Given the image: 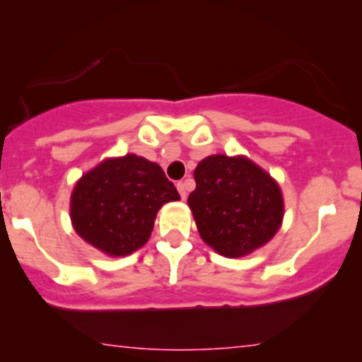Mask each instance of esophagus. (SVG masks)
Instances as JSON below:
<instances>
[{
    "label": "esophagus",
    "instance_id": "esophagus-1",
    "mask_svg": "<svg viewBox=\"0 0 362 362\" xmlns=\"http://www.w3.org/2000/svg\"><path fill=\"white\" fill-rule=\"evenodd\" d=\"M177 189H178V192H180V197L182 199H187V185H185V182H178Z\"/></svg>",
    "mask_w": 362,
    "mask_h": 362
}]
</instances>
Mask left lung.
Here are the masks:
<instances>
[{
    "label": "left lung",
    "mask_w": 362,
    "mask_h": 362,
    "mask_svg": "<svg viewBox=\"0 0 362 362\" xmlns=\"http://www.w3.org/2000/svg\"><path fill=\"white\" fill-rule=\"evenodd\" d=\"M190 192L201 238L219 255L243 257L265 245L281 228L284 201L279 185L245 156H207L194 170Z\"/></svg>",
    "instance_id": "1"
}]
</instances>
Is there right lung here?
I'll return each instance as SVG.
<instances>
[{
	"label": "right lung",
	"instance_id": "obj_1",
	"mask_svg": "<svg viewBox=\"0 0 362 362\" xmlns=\"http://www.w3.org/2000/svg\"><path fill=\"white\" fill-rule=\"evenodd\" d=\"M178 199L160 165L126 155L102 161L76 182L69 214L86 243L124 257L148 242L160 207Z\"/></svg>",
	"mask_w": 362,
	"mask_h": 362
}]
</instances>
